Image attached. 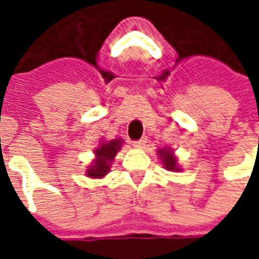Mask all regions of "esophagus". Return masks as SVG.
Listing matches in <instances>:
<instances>
[{"label":"esophagus","instance_id":"esophagus-1","mask_svg":"<svg viewBox=\"0 0 259 259\" xmlns=\"http://www.w3.org/2000/svg\"><path fill=\"white\" fill-rule=\"evenodd\" d=\"M146 140H148L146 137L140 138V140H137V141L133 142V145L136 146V148H144V146H145V144H146Z\"/></svg>","mask_w":259,"mask_h":259}]
</instances>
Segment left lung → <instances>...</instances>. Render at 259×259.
I'll return each instance as SVG.
<instances>
[{
    "label": "left lung",
    "mask_w": 259,
    "mask_h": 259,
    "mask_svg": "<svg viewBox=\"0 0 259 259\" xmlns=\"http://www.w3.org/2000/svg\"><path fill=\"white\" fill-rule=\"evenodd\" d=\"M158 154L161 156V160H162V164H164V168L168 170H179L177 168V160L173 156V152L168 149H161L158 150Z\"/></svg>",
    "instance_id": "obj_1"
}]
</instances>
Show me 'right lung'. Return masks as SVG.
<instances>
[{
  "instance_id": "add662e5",
  "label": "right lung",
  "mask_w": 259,
  "mask_h": 259,
  "mask_svg": "<svg viewBox=\"0 0 259 259\" xmlns=\"http://www.w3.org/2000/svg\"><path fill=\"white\" fill-rule=\"evenodd\" d=\"M122 140H113V141L105 142L95 150L97 158L94 160V164L87 169V176L89 177H103L107 175L110 170V164L121 149Z\"/></svg>"
}]
</instances>
